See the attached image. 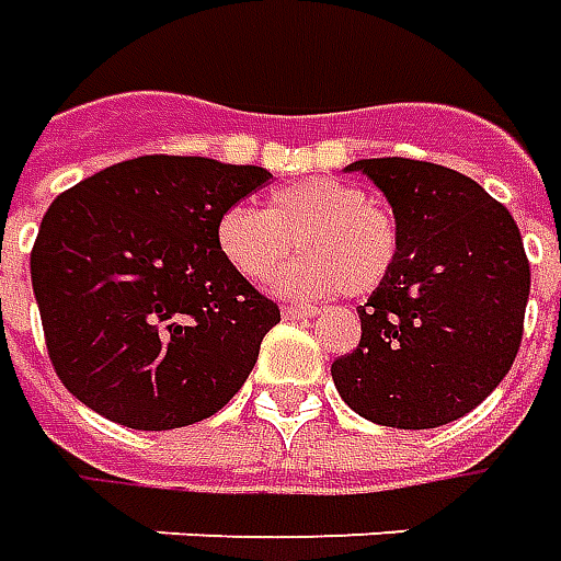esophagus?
I'll return each instance as SVG.
<instances>
[{"instance_id": "esophagus-1", "label": "esophagus", "mask_w": 561, "mask_h": 561, "mask_svg": "<svg viewBox=\"0 0 561 561\" xmlns=\"http://www.w3.org/2000/svg\"><path fill=\"white\" fill-rule=\"evenodd\" d=\"M282 319L294 321V319H316V309L307 307H285L282 309Z\"/></svg>"}]
</instances>
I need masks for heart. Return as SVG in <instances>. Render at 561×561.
<instances>
[{
  "label": "heart",
  "instance_id": "1",
  "mask_svg": "<svg viewBox=\"0 0 561 561\" xmlns=\"http://www.w3.org/2000/svg\"><path fill=\"white\" fill-rule=\"evenodd\" d=\"M276 288L288 297H334L379 288L398 257V225L346 179H300L270 197L267 213L230 206L218 221V249L249 282L270 279L291 254Z\"/></svg>",
  "mask_w": 561,
  "mask_h": 561
}]
</instances>
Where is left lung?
Instances as JSON below:
<instances>
[{"label": "left lung", "instance_id": "left-lung-1", "mask_svg": "<svg viewBox=\"0 0 561 561\" xmlns=\"http://www.w3.org/2000/svg\"><path fill=\"white\" fill-rule=\"evenodd\" d=\"M364 172L398 225V257L358 307L362 343L331 364L340 398L376 425L437 428L471 413L523 340L528 257L513 215L437 163L370 158Z\"/></svg>", "mask_w": 561, "mask_h": 561}]
</instances>
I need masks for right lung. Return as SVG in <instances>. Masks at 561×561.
<instances>
[{"label": "right lung", "mask_w": 561, "mask_h": 561, "mask_svg": "<svg viewBox=\"0 0 561 561\" xmlns=\"http://www.w3.org/2000/svg\"><path fill=\"white\" fill-rule=\"evenodd\" d=\"M264 167L148 154L50 203L30 273L48 355L93 413L136 431L215 416L252 374L279 307L218 249Z\"/></svg>", "instance_id": "1"}]
</instances>
